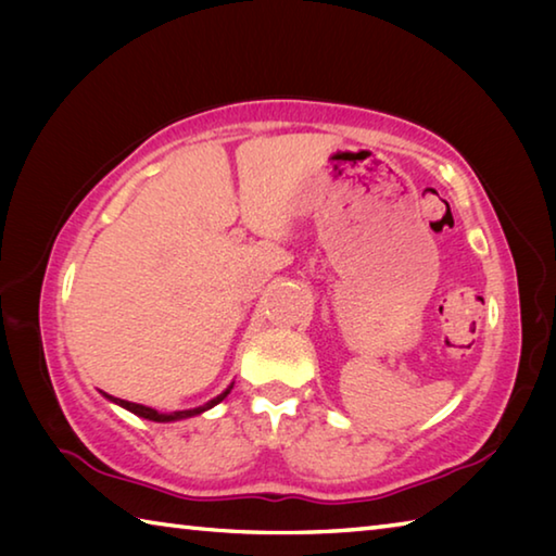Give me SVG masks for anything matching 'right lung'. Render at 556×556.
<instances>
[{"label":"right lung","instance_id":"add662e5","mask_svg":"<svg viewBox=\"0 0 556 556\" xmlns=\"http://www.w3.org/2000/svg\"><path fill=\"white\" fill-rule=\"evenodd\" d=\"M230 390H232V384L228 390H225L223 394H218V397L215 400H211L208 404H205V407H195V409H184V412H168V414H162V412H156V409H152V407H144V404H135V402H127V400H117V397H110V394H105V397H110L112 402H117L119 407H125V409H129V412H135L137 417H144V419H152V421H176V419H186V417H193V414H201V412H205V409H211V407H215V404L218 402H223L225 397H228L230 394Z\"/></svg>","mask_w":556,"mask_h":556}]
</instances>
